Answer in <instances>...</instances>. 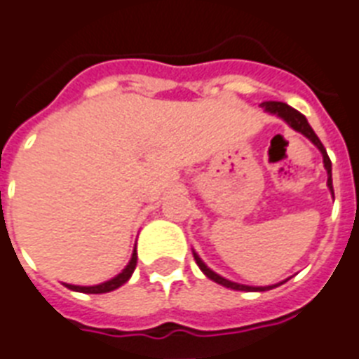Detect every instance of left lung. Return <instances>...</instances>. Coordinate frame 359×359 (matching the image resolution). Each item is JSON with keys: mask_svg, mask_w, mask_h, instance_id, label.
Returning <instances> with one entry per match:
<instances>
[{"mask_svg": "<svg viewBox=\"0 0 359 359\" xmlns=\"http://www.w3.org/2000/svg\"><path fill=\"white\" fill-rule=\"evenodd\" d=\"M261 107L265 109L266 113L278 114V116L285 120V122H287V124L291 126L294 131L302 133L304 137H308V139L311 140V142H313L317 148H319L320 154H323L325 168H326V172H328V187H330V191H332V194H334V185H332V161H330L328 154H326V148L323 146V142L319 140V137L315 135V131L311 130V126L308 124L306 116H304L302 113H298L297 109H293L291 105H287V103H283V102H263L261 103ZM193 254H194V261H196V265L200 266V271H202L203 274L209 278V280H213V282L220 283V285H224V287L235 289V291H269V289H272V287H278V285H269V287H250V285H243V283L229 282V280H226V278L219 276L217 272L211 271V269H209V266L205 265L202 259H200V256H198L196 252H193Z\"/></svg>", "mask_w": 359, "mask_h": 359, "instance_id": "8db88e82", "label": "left lung"}]
</instances>
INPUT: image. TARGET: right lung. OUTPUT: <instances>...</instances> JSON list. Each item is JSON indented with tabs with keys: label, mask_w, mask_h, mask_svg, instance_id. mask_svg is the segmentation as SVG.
Instances as JSON below:
<instances>
[{
	"label": "right lung",
	"mask_w": 359,
	"mask_h": 359,
	"mask_svg": "<svg viewBox=\"0 0 359 359\" xmlns=\"http://www.w3.org/2000/svg\"><path fill=\"white\" fill-rule=\"evenodd\" d=\"M135 266H137V250H133L131 254V259L128 263L124 271L120 272L118 276H114L113 280H109V282H103L100 285H72V283H65L66 287L72 289V291H79V293H88V294H100V293H109V291H114V289H118L120 285H124L128 280L133 274Z\"/></svg>",
	"instance_id": "obj_1"
}]
</instances>
